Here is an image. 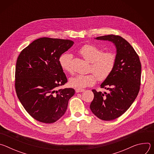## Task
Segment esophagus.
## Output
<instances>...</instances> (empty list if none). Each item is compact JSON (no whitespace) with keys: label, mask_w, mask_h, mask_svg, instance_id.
I'll return each mask as SVG.
<instances>
[{"label":"esophagus","mask_w":154,"mask_h":154,"mask_svg":"<svg viewBox=\"0 0 154 154\" xmlns=\"http://www.w3.org/2000/svg\"><path fill=\"white\" fill-rule=\"evenodd\" d=\"M84 91H85V90H83V89H76L75 90L76 93H81V92H83Z\"/></svg>","instance_id":"1"}]
</instances>
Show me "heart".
Here are the masks:
<instances>
[{"label":"heart","instance_id":"b5f03b06","mask_svg":"<svg viewBox=\"0 0 154 154\" xmlns=\"http://www.w3.org/2000/svg\"><path fill=\"white\" fill-rule=\"evenodd\" d=\"M95 45L88 44L83 46L79 53L88 62L91 63L90 71L94 73L89 74H78L69 80V85L75 88L81 89L94 85L97 81L105 80L113 71L116 63V55L112 52H103ZM72 56L68 53L63 54L58 59L61 69L70 73Z\"/></svg>","mask_w":154,"mask_h":154}]
</instances>
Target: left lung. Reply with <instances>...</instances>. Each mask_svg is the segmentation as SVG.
<instances>
[{
	"instance_id": "obj_1",
	"label": "left lung",
	"mask_w": 154,
	"mask_h": 154,
	"mask_svg": "<svg viewBox=\"0 0 154 154\" xmlns=\"http://www.w3.org/2000/svg\"><path fill=\"white\" fill-rule=\"evenodd\" d=\"M113 42L116 49V63L109 75L100 85L109 93L97 92L90 104L93 113L103 121H111L124 113L133 103L140 91L141 65L135 51L120 36L109 35L95 38Z\"/></svg>"
}]
</instances>
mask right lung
<instances>
[{
	"mask_svg": "<svg viewBox=\"0 0 154 154\" xmlns=\"http://www.w3.org/2000/svg\"><path fill=\"white\" fill-rule=\"evenodd\" d=\"M69 39L40 38L21 51L16 65L15 89L27 113L38 121L51 124L66 111L73 88L57 90L68 82L60 57L70 49Z\"/></svg>",
	"mask_w": 154,
	"mask_h": 154,
	"instance_id": "1",
	"label": "right lung"
}]
</instances>
